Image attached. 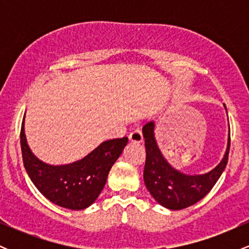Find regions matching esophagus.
Wrapping results in <instances>:
<instances>
[{"label":"esophagus","mask_w":249,"mask_h":249,"mask_svg":"<svg viewBox=\"0 0 249 249\" xmlns=\"http://www.w3.org/2000/svg\"><path fill=\"white\" fill-rule=\"evenodd\" d=\"M128 141L130 142H133V144H141L142 142V134L139 130L133 131L128 134Z\"/></svg>","instance_id":"esophagus-1"}]
</instances>
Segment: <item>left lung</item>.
<instances>
[{
	"mask_svg": "<svg viewBox=\"0 0 249 249\" xmlns=\"http://www.w3.org/2000/svg\"><path fill=\"white\" fill-rule=\"evenodd\" d=\"M142 136L146 148V161L144 167L145 185L156 201L168 210L178 211L196 204L212 190L227 165L231 136H228L227 150L220 164L211 172L199 176L184 174L168 164L154 138L153 122H148L144 125Z\"/></svg>",
	"mask_w": 249,
	"mask_h": 249,
	"instance_id": "8db88e82",
	"label": "left lung"
}]
</instances>
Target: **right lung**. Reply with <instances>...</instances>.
Returning <instances> with one entry per match:
<instances>
[{"instance_id":"obj_1","label":"right lung","mask_w":249,"mask_h":249,"mask_svg":"<svg viewBox=\"0 0 249 249\" xmlns=\"http://www.w3.org/2000/svg\"><path fill=\"white\" fill-rule=\"evenodd\" d=\"M127 138L102 142L87 157L72 164L53 166L39 160L28 146L24 118L21 127L23 164L31 181L47 199L69 210H84L98 198L107 182L111 167L119 158Z\"/></svg>"}]
</instances>
